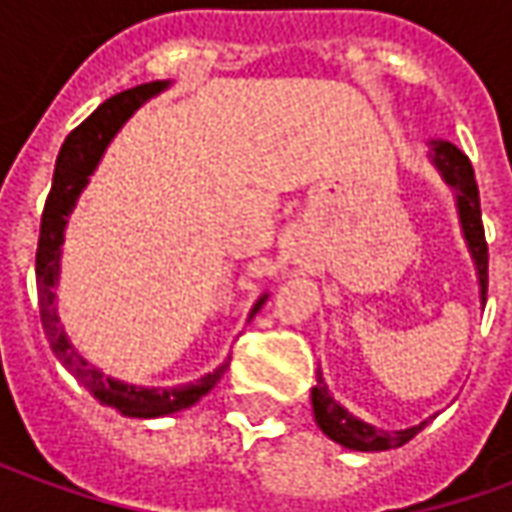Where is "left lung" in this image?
Returning a JSON list of instances; mask_svg holds the SVG:
<instances>
[{"mask_svg": "<svg viewBox=\"0 0 512 512\" xmlns=\"http://www.w3.org/2000/svg\"><path fill=\"white\" fill-rule=\"evenodd\" d=\"M433 153L430 161L436 164L441 178L447 180V186L455 189V202H458V216H461V230L469 252L474 257V268H477V279H480V301L485 304V293H488V244H485L483 230V213H480V191H477V180H474L472 161L463 156L452 142H430ZM312 414L318 428L337 444H343L348 450L359 452H378L400 447L417 436L419 430L428 425L419 422L414 428L406 430H381L367 425L354 414H348L329 392V386L323 384V376L318 373V386L312 389Z\"/></svg>", "mask_w": 512, "mask_h": 512, "instance_id": "1", "label": "left lung"}]
</instances>
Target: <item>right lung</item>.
Here are the masks:
<instances>
[{
	"label": "right lung",
	"mask_w": 512,
	"mask_h": 512,
	"mask_svg": "<svg viewBox=\"0 0 512 512\" xmlns=\"http://www.w3.org/2000/svg\"><path fill=\"white\" fill-rule=\"evenodd\" d=\"M167 87V82H150L131 87L126 93L112 95L109 101L95 109L93 115L84 120L82 126L73 128L68 139L62 142L60 156L54 164V180H51V191L46 197V208H43V219H40V238H38V255H35V274H38V307H40V323L43 332L49 337V345L54 356L62 365L71 370L73 376L82 381V386L101 400L104 406L117 408L126 417L153 419L164 417V414H175L183 408L194 406L202 395H208L213 386L219 384V378L227 370V362L219 365L213 373L202 376L200 381L183 386H134L123 384L117 378L104 376L95 365H90L84 356L76 354V348L68 340V334L60 326V315H57V304H54V288L60 279V257H62V241H65V224L68 216L76 208L79 194L87 186V180L98 167V161L104 156L109 142L123 128L128 117L134 115L139 106L145 104L147 98H153ZM266 293L255 301V307L249 312V318L255 315L263 304H266Z\"/></svg>",
	"instance_id": "right-lung-1"
}]
</instances>
